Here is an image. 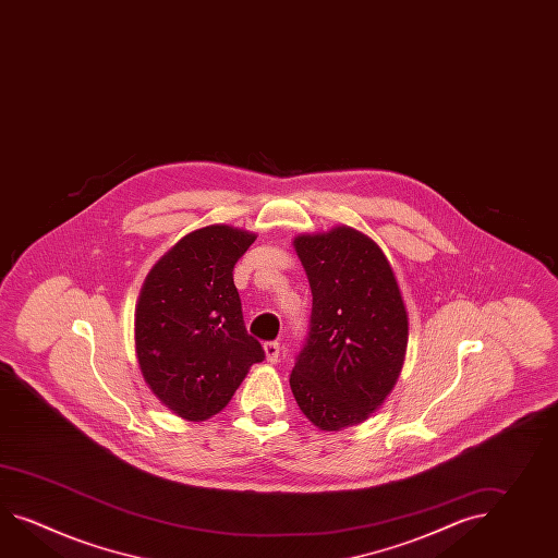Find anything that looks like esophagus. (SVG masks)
<instances>
[{"label":"esophagus","instance_id":"esophagus-1","mask_svg":"<svg viewBox=\"0 0 558 558\" xmlns=\"http://www.w3.org/2000/svg\"><path fill=\"white\" fill-rule=\"evenodd\" d=\"M264 352H266V359L270 364H276L280 360V344L278 342H266Z\"/></svg>","mask_w":558,"mask_h":558}]
</instances>
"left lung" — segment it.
<instances>
[{
    "mask_svg": "<svg viewBox=\"0 0 558 558\" xmlns=\"http://www.w3.org/2000/svg\"><path fill=\"white\" fill-rule=\"evenodd\" d=\"M308 276L312 314L290 388L323 430L366 421L402 371L409 316L383 250L347 226L298 235Z\"/></svg>",
    "mask_w": 558,
    "mask_h": 558,
    "instance_id": "1",
    "label": "left lung"
}]
</instances>
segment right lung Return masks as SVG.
Returning <instances> with one entry per match:
<instances>
[{
    "mask_svg": "<svg viewBox=\"0 0 558 558\" xmlns=\"http://www.w3.org/2000/svg\"><path fill=\"white\" fill-rule=\"evenodd\" d=\"M256 235L206 226L184 235L146 278L136 308L137 362L161 404L206 421L266 359L248 335L234 266Z\"/></svg>",
    "mask_w": 558,
    "mask_h": 558,
    "instance_id": "obj_1",
    "label": "right lung"
}]
</instances>
